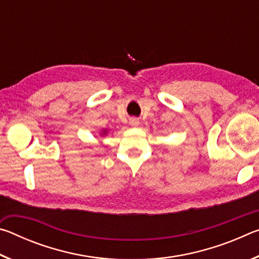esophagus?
<instances>
[{
	"mask_svg": "<svg viewBox=\"0 0 259 259\" xmlns=\"http://www.w3.org/2000/svg\"><path fill=\"white\" fill-rule=\"evenodd\" d=\"M129 124L131 126H135V128H136V126H138L140 124V122H139L137 117H131V119L129 120Z\"/></svg>",
	"mask_w": 259,
	"mask_h": 259,
	"instance_id": "esophagus-1",
	"label": "esophagus"
}]
</instances>
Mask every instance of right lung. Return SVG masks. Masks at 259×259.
<instances>
[{
    "label": "right lung",
    "mask_w": 259,
    "mask_h": 259,
    "mask_svg": "<svg viewBox=\"0 0 259 259\" xmlns=\"http://www.w3.org/2000/svg\"><path fill=\"white\" fill-rule=\"evenodd\" d=\"M106 134H107V130H103V131H102V134H100V135H102V136H105Z\"/></svg>",
    "instance_id": "1"
}]
</instances>
